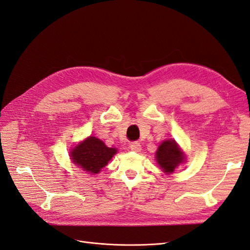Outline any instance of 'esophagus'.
Wrapping results in <instances>:
<instances>
[{"instance_id":"1","label":"esophagus","mask_w":250,"mask_h":250,"mask_svg":"<svg viewBox=\"0 0 250 250\" xmlns=\"http://www.w3.org/2000/svg\"><path fill=\"white\" fill-rule=\"evenodd\" d=\"M130 149L133 152H140L142 150V146L139 142H133L130 144Z\"/></svg>"}]
</instances>
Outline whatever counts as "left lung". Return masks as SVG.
<instances>
[{
  "instance_id": "obj_1",
  "label": "left lung",
  "mask_w": 250,
  "mask_h": 250,
  "mask_svg": "<svg viewBox=\"0 0 250 250\" xmlns=\"http://www.w3.org/2000/svg\"><path fill=\"white\" fill-rule=\"evenodd\" d=\"M182 152L175 141L163 142L156 152V160L162 170L167 174L173 173L175 168L183 161Z\"/></svg>"
}]
</instances>
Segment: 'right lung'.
<instances>
[{
  "mask_svg": "<svg viewBox=\"0 0 250 250\" xmlns=\"http://www.w3.org/2000/svg\"><path fill=\"white\" fill-rule=\"evenodd\" d=\"M117 153L115 148H108L95 136H90L77 145L71 152L72 161L88 173L97 174Z\"/></svg>",
  "mask_w": 250,
  "mask_h": 250,
  "instance_id": "1",
  "label": "right lung"
}]
</instances>
